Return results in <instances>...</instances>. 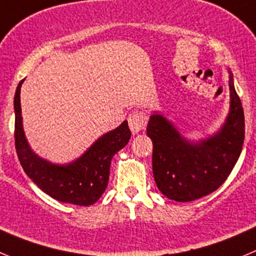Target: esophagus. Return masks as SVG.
I'll return each mask as SVG.
<instances>
[{"instance_id": "obj_1", "label": "esophagus", "mask_w": 256, "mask_h": 256, "mask_svg": "<svg viewBox=\"0 0 256 256\" xmlns=\"http://www.w3.org/2000/svg\"><path fill=\"white\" fill-rule=\"evenodd\" d=\"M148 124V117L142 112H131L128 114V126L132 134H138L139 131L144 130Z\"/></svg>"}]
</instances>
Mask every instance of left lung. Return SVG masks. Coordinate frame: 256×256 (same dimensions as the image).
I'll list each match as a JSON object with an SVG mask.
<instances>
[{
  "instance_id": "8db88e82",
  "label": "left lung",
  "mask_w": 256,
  "mask_h": 256,
  "mask_svg": "<svg viewBox=\"0 0 256 256\" xmlns=\"http://www.w3.org/2000/svg\"><path fill=\"white\" fill-rule=\"evenodd\" d=\"M230 112L221 130L190 142L163 114L150 116L146 134L152 142V174L169 200L190 202L216 190L230 176L241 154L245 118L230 72Z\"/></svg>"
}]
</instances>
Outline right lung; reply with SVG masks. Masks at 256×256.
<instances>
[{
	"mask_svg": "<svg viewBox=\"0 0 256 256\" xmlns=\"http://www.w3.org/2000/svg\"><path fill=\"white\" fill-rule=\"evenodd\" d=\"M18 83L14 100L15 107V146L18 160L28 178L46 194L64 204L90 206L101 198L110 178L114 155L122 149L131 138L128 121L101 136L84 154L73 163L56 166L38 156L25 138L21 117Z\"/></svg>",
	"mask_w": 256,
	"mask_h": 256,
	"instance_id": "obj_1",
	"label": "right lung"
}]
</instances>
